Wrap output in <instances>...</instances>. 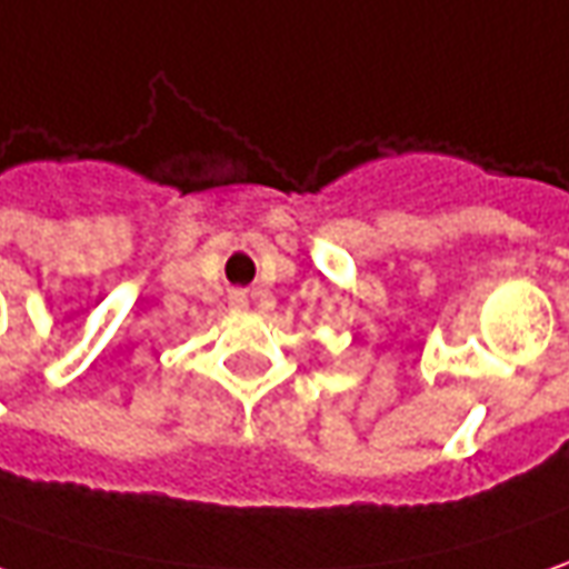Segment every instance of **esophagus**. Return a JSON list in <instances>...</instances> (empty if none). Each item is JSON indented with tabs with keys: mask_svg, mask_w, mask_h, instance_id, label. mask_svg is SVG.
Returning <instances> with one entry per match:
<instances>
[{
	"mask_svg": "<svg viewBox=\"0 0 569 569\" xmlns=\"http://www.w3.org/2000/svg\"><path fill=\"white\" fill-rule=\"evenodd\" d=\"M230 305H233V308H246V305H249L246 292H242V289H233V292H230Z\"/></svg>",
	"mask_w": 569,
	"mask_h": 569,
	"instance_id": "obj_1",
	"label": "esophagus"
}]
</instances>
